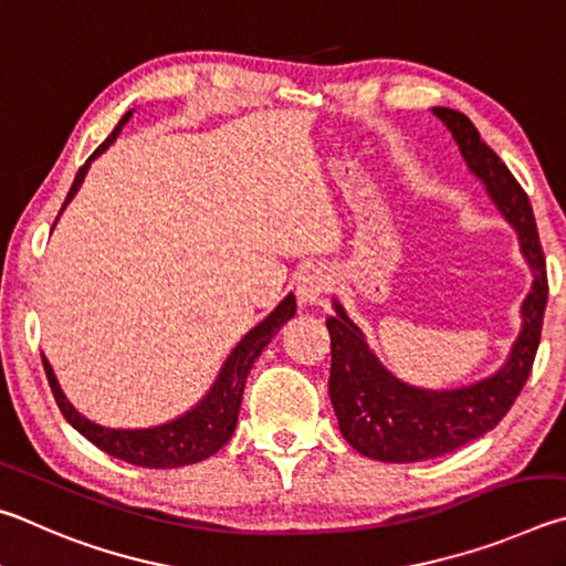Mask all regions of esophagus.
<instances>
[{
    "label": "esophagus",
    "mask_w": 566,
    "mask_h": 566,
    "mask_svg": "<svg viewBox=\"0 0 566 566\" xmlns=\"http://www.w3.org/2000/svg\"><path fill=\"white\" fill-rule=\"evenodd\" d=\"M331 289V273L325 271L323 265H308L303 268L298 275V283H295V293H298L301 303H318L323 298V293H328Z\"/></svg>",
    "instance_id": "obj_1"
}]
</instances>
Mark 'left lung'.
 I'll use <instances>...</instances> for the list:
<instances>
[{"instance_id":"8db88e82","label":"left lung","mask_w":566,"mask_h":566,"mask_svg":"<svg viewBox=\"0 0 566 566\" xmlns=\"http://www.w3.org/2000/svg\"><path fill=\"white\" fill-rule=\"evenodd\" d=\"M432 114L450 128L464 164L517 231L534 281L522 303V331L507 363L490 378L454 390H422L395 378L368 348L363 331L343 305L333 301L335 315L325 325L331 333L328 390L335 418L355 450L380 462L432 460L490 432L510 412L530 378L547 308V263L527 193L482 142L468 116L444 106H434Z\"/></svg>"}]
</instances>
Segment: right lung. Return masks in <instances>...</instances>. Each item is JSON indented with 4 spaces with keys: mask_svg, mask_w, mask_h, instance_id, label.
Returning a JSON list of instances; mask_svg holds the SVG:
<instances>
[{
    "mask_svg": "<svg viewBox=\"0 0 566 566\" xmlns=\"http://www.w3.org/2000/svg\"><path fill=\"white\" fill-rule=\"evenodd\" d=\"M128 118H132V112L124 114V118L116 124L114 132L106 136V142L86 158V164L82 168H78L74 184L66 193L62 211L78 191V186H82L88 166H92V161L98 154H104L106 148L114 144V138L122 134V126L128 122ZM293 315H295V295L289 293L281 303H277V308L268 315V318H263L253 331H248L243 335L241 343H238L233 353L226 358L223 368L218 373L213 388L208 390L206 398L198 405H193L188 412L178 415V418L168 420L164 424H156V428L116 430V428H104V424L92 422L66 400V395L62 392V388H59L56 375L46 358H44V370H46L49 385H52L59 410H62L66 422L72 424L74 430L82 432L88 442L96 444L98 450L112 454L116 460L136 464V468H148V470L184 468V464H193L211 458V454H216L228 440H231L238 422V412H241L248 373H251L253 363L258 360V355L263 353L265 345L273 340V335L281 331V325L285 321H291Z\"/></svg>",
    "mask_w": 566,
    "mask_h": 566,
    "instance_id": "obj_1",
    "label": "right lung"
}]
</instances>
